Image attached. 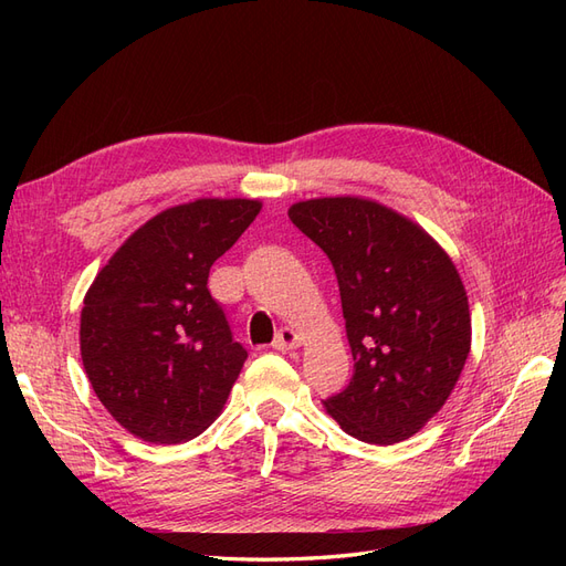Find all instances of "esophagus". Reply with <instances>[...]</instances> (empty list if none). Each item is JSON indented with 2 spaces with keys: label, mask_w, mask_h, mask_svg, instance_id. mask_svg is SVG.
I'll list each match as a JSON object with an SVG mask.
<instances>
[{
  "label": "esophagus",
  "mask_w": 566,
  "mask_h": 566,
  "mask_svg": "<svg viewBox=\"0 0 566 566\" xmlns=\"http://www.w3.org/2000/svg\"><path fill=\"white\" fill-rule=\"evenodd\" d=\"M300 342H302V337H300L293 328H281V331L276 333V337H273V349H279V352L297 349Z\"/></svg>",
  "instance_id": "34e87169"
}]
</instances>
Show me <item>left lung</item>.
<instances>
[{
    "instance_id": "left-lung-1",
    "label": "left lung",
    "mask_w": 566,
    "mask_h": 566,
    "mask_svg": "<svg viewBox=\"0 0 566 566\" xmlns=\"http://www.w3.org/2000/svg\"><path fill=\"white\" fill-rule=\"evenodd\" d=\"M287 217L328 254L354 356L347 389L325 410L358 441L413 437L447 403L470 354V304L451 256L368 198L302 200Z\"/></svg>"
}]
</instances>
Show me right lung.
<instances>
[{
  "label": "right lung",
  "mask_w": 566,
  "mask_h": 566,
  "mask_svg": "<svg viewBox=\"0 0 566 566\" xmlns=\"http://www.w3.org/2000/svg\"><path fill=\"white\" fill-rule=\"evenodd\" d=\"M260 210L248 198L163 210L96 273L80 316L82 366L98 401L134 437L181 443L224 408L248 352L208 276Z\"/></svg>",
  "instance_id": "add662e5"
}]
</instances>
